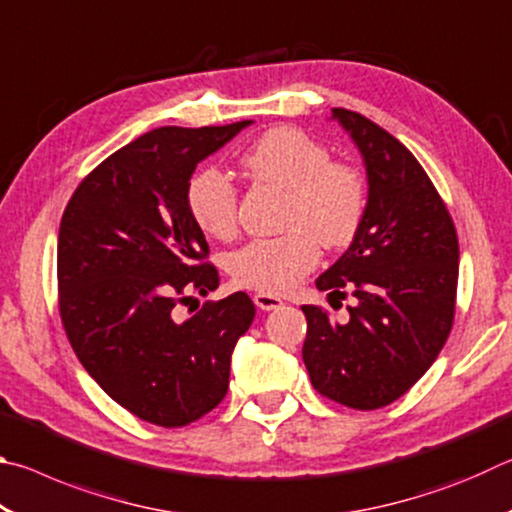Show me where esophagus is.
I'll list each match as a JSON object with an SVG mask.
<instances>
[{
  "mask_svg": "<svg viewBox=\"0 0 512 512\" xmlns=\"http://www.w3.org/2000/svg\"><path fill=\"white\" fill-rule=\"evenodd\" d=\"M255 305L259 307V309H264V311H271V309H277V307H282L284 302L277 298V296H271V293H255Z\"/></svg>",
  "mask_w": 512,
  "mask_h": 512,
  "instance_id": "obj_1",
  "label": "esophagus"
}]
</instances>
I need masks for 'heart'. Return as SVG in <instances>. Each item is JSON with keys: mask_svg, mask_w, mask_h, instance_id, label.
Here are the masks:
<instances>
[{"mask_svg": "<svg viewBox=\"0 0 512 512\" xmlns=\"http://www.w3.org/2000/svg\"><path fill=\"white\" fill-rule=\"evenodd\" d=\"M241 164L259 185L289 194L282 228L287 235L255 239L230 257L239 287L259 293H287L318 264V244L329 250L350 246L368 210L361 173L329 160L327 146L296 128H273L250 146ZM187 210L205 235L235 237L239 225L237 189L216 169L189 180Z\"/></svg>", "mask_w": 512, "mask_h": 512, "instance_id": "heart-1", "label": "heart"}]
</instances>
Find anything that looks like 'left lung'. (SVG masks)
<instances>
[{
	"instance_id": "8db88e82",
	"label": "left lung",
	"mask_w": 512,
	"mask_h": 512,
	"mask_svg": "<svg viewBox=\"0 0 512 512\" xmlns=\"http://www.w3.org/2000/svg\"><path fill=\"white\" fill-rule=\"evenodd\" d=\"M368 171V210L352 246L316 280L320 291L359 300L345 323L302 305V359L316 391L357 411L409 391L452 332L458 237L427 171L406 146L359 112L332 108Z\"/></svg>"
}]
</instances>
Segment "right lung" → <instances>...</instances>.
<instances>
[{"label":"right lung","instance_id":"add662e5","mask_svg":"<svg viewBox=\"0 0 512 512\" xmlns=\"http://www.w3.org/2000/svg\"><path fill=\"white\" fill-rule=\"evenodd\" d=\"M250 121L162 126L108 155L69 198L58 230V311L76 357L112 400L158 427L221 404L230 354L255 318L248 293L176 309L221 277L187 210L196 164Z\"/></svg>","mask_w":512,"mask_h":512}]
</instances>
